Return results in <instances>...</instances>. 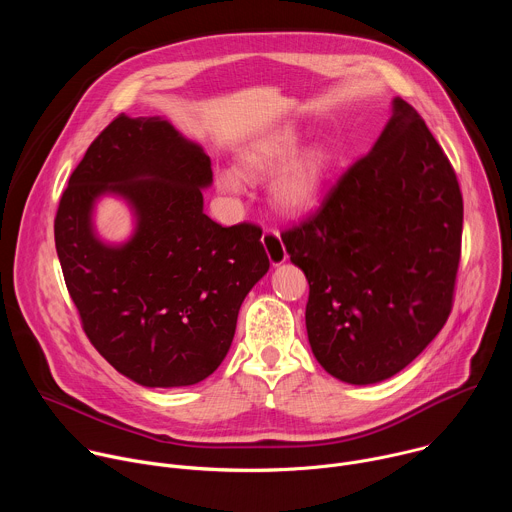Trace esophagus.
I'll use <instances>...</instances> for the list:
<instances>
[{"label": "esophagus", "mask_w": 512, "mask_h": 512, "mask_svg": "<svg viewBox=\"0 0 512 512\" xmlns=\"http://www.w3.org/2000/svg\"><path fill=\"white\" fill-rule=\"evenodd\" d=\"M261 241H263V247H265L267 257H269V261H271L273 267L287 261V251H285V247H283V243H281L279 233H275V231H265Z\"/></svg>", "instance_id": "34e87169"}]
</instances>
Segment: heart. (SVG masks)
<instances>
[{
  "label": "heart",
  "instance_id": "1",
  "mask_svg": "<svg viewBox=\"0 0 512 512\" xmlns=\"http://www.w3.org/2000/svg\"><path fill=\"white\" fill-rule=\"evenodd\" d=\"M302 135L296 129H283L269 135L239 158V172L221 170L216 174V188L223 194L239 196L245 190L247 180H261L273 174L269 180V202L275 210L287 216H300L310 212L324 190L330 172V152L326 148H310L302 155Z\"/></svg>",
  "mask_w": 512,
  "mask_h": 512
}]
</instances>
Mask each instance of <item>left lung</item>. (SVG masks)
Listing matches in <instances>:
<instances>
[{
    "label": "left lung",
    "mask_w": 512,
    "mask_h": 512,
    "mask_svg": "<svg viewBox=\"0 0 512 512\" xmlns=\"http://www.w3.org/2000/svg\"><path fill=\"white\" fill-rule=\"evenodd\" d=\"M464 204L452 164L395 97L371 152L304 225L281 235L310 283L306 330L324 371L348 385L391 379L444 328Z\"/></svg>",
    "instance_id": "8db88e82"
}]
</instances>
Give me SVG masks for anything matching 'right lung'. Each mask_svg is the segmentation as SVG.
I'll list each match as a JSON object with an SVG mask.
<instances>
[{
    "mask_svg": "<svg viewBox=\"0 0 512 512\" xmlns=\"http://www.w3.org/2000/svg\"><path fill=\"white\" fill-rule=\"evenodd\" d=\"M210 158L166 117L119 115L72 172L54 221L68 294L93 346L141 387H190L221 364L253 285L269 271L261 231L204 214ZM107 195L132 212L119 244L96 231Z\"/></svg>",
    "mask_w": 512,
    "mask_h": 512,
    "instance_id": "obj_1",
    "label": "right lung"
}]
</instances>
